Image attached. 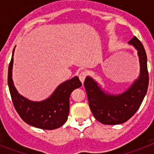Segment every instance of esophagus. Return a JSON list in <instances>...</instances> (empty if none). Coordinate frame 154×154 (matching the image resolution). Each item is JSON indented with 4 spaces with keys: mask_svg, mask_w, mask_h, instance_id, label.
Segmentation results:
<instances>
[{
    "mask_svg": "<svg viewBox=\"0 0 154 154\" xmlns=\"http://www.w3.org/2000/svg\"><path fill=\"white\" fill-rule=\"evenodd\" d=\"M87 75H88V73H87L86 71H81V73H79V79L81 80V81L82 82V83H83L84 81L85 80Z\"/></svg>",
    "mask_w": 154,
    "mask_h": 154,
    "instance_id": "esophagus-1",
    "label": "esophagus"
}]
</instances>
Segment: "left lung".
I'll return each instance as SVG.
<instances>
[{"label": "left lung", "mask_w": 154, "mask_h": 154, "mask_svg": "<svg viewBox=\"0 0 154 154\" xmlns=\"http://www.w3.org/2000/svg\"><path fill=\"white\" fill-rule=\"evenodd\" d=\"M129 43L138 50L141 67L139 77L131 88L115 96L105 93L91 77H86L84 82L91 112L95 119L103 124L117 125L127 122L138 111L147 92L149 72L146 51L135 36Z\"/></svg>", "instance_id": "1"}]
</instances>
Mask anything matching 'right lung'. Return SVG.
<instances>
[{
    "label": "right lung",
    "instance_id": "obj_1",
    "mask_svg": "<svg viewBox=\"0 0 154 154\" xmlns=\"http://www.w3.org/2000/svg\"><path fill=\"white\" fill-rule=\"evenodd\" d=\"M15 49V48H14ZM8 66V84L15 109L26 123L43 130H54L62 127L68 119L71 92L82 84L75 77L61 84L48 99L33 102L19 94L12 78L13 53Z\"/></svg>",
    "mask_w": 154,
    "mask_h": 154
}]
</instances>
